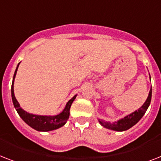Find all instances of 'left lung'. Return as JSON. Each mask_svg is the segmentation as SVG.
<instances>
[{"label": "left lung", "instance_id": "left-lung-1", "mask_svg": "<svg viewBox=\"0 0 161 161\" xmlns=\"http://www.w3.org/2000/svg\"><path fill=\"white\" fill-rule=\"evenodd\" d=\"M151 96H152V88H150V93H149V96H148L145 103L139 109L135 111L132 114H130L127 115V116H125L124 119H119L117 122L111 124V123L106 122L103 119H98V121H99L102 126H103L104 128H107L108 130H115V131H125V130H129L132 126H134L135 124H137L140 120V119L144 116L148 107L150 106V101H151Z\"/></svg>", "mask_w": 161, "mask_h": 161}]
</instances>
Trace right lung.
I'll return each instance as SVG.
<instances>
[{"instance_id": "1", "label": "right lung", "mask_w": 161, "mask_h": 161, "mask_svg": "<svg viewBox=\"0 0 161 161\" xmlns=\"http://www.w3.org/2000/svg\"><path fill=\"white\" fill-rule=\"evenodd\" d=\"M19 64H20V63H18V65L16 67V69L15 71V73H14L13 76V81H12V84H11V98H12L14 107H15V108H16L17 113H18V114L20 115V117L29 126H31V128H33L34 130H37V131H51V130H57L58 128L63 126L66 124V122H67V120L68 119V118H69V114H70L69 111H70L71 105H72V103H73V102L76 98V96L77 95L73 97L70 100L68 101L63 112L59 114L55 115V116L35 115L24 111L20 107V104H19V103L16 100V97L14 95V79H15V77H16V71H17Z\"/></svg>"}]
</instances>
